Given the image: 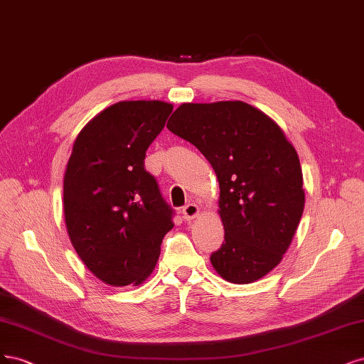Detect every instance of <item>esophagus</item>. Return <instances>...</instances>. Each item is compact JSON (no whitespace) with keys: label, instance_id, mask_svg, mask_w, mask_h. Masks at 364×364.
<instances>
[{"label":"esophagus","instance_id":"esophagus-1","mask_svg":"<svg viewBox=\"0 0 364 364\" xmlns=\"http://www.w3.org/2000/svg\"><path fill=\"white\" fill-rule=\"evenodd\" d=\"M198 215H199V207L196 204L191 203V204H187V205L183 207V216H184L186 220H192Z\"/></svg>","mask_w":364,"mask_h":364}]
</instances>
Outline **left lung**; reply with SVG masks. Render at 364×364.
Here are the masks:
<instances>
[{
  "label": "left lung",
  "instance_id": "8db88e82",
  "mask_svg": "<svg viewBox=\"0 0 364 364\" xmlns=\"http://www.w3.org/2000/svg\"><path fill=\"white\" fill-rule=\"evenodd\" d=\"M166 127L216 172L225 242L210 257L215 271L234 284L263 278L283 259L304 212L296 149L275 121L243 101L186 102Z\"/></svg>",
  "mask_w": 364,
  "mask_h": 364
}]
</instances>
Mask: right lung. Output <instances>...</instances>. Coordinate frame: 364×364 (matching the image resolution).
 I'll use <instances>...</instances> for the list:
<instances>
[{"instance_id": "1", "label": "right lung", "mask_w": 364, "mask_h": 364, "mask_svg": "<svg viewBox=\"0 0 364 364\" xmlns=\"http://www.w3.org/2000/svg\"><path fill=\"white\" fill-rule=\"evenodd\" d=\"M172 109L163 101L116 102L74 142L63 180L65 224L81 262L105 284L144 283L173 228V210L144 163Z\"/></svg>"}]
</instances>
